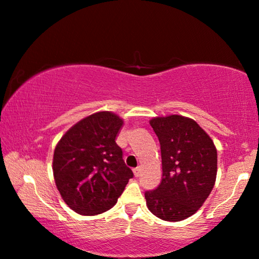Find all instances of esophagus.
Instances as JSON below:
<instances>
[{"label":"esophagus","mask_w":259,"mask_h":259,"mask_svg":"<svg viewBox=\"0 0 259 259\" xmlns=\"http://www.w3.org/2000/svg\"><path fill=\"white\" fill-rule=\"evenodd\" d=\"M133 174L136 177H139L140 174H142V167L138 166V167H136V169H133Z\"/></svg>","instance_id":"obj_1"}]
</instances>
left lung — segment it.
<instances>
[{"label": "left lung", "mask_w": 259, "mask_h": 259, "mask_svg": "<svg viewBox=\"0 0 259 259\" xmlns=\"http://www.w3.org/2000/svg\"><path fill=\"white\" fill-rule=\"evenodd\" d=\"M150 125L160 144L163 177L156 189L145 193L147 208L162 220H184L196 213L213 189L217 149L189 117L158 116Z\"/></svg>", "instance_id": "1"}]
</instances>
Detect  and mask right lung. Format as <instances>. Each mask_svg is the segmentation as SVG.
<instances>
[{"instance_id": "right-lung-1", "label": "right lung", "mask_w": 259, "mask_h": 259, "mask_svg": "<svg viewBox=\"0 0 259 259\" xmlns=\"http://www.w3.org/2000/svg\"><path fill=\"white\" fill-rule=\"evenodd\" d=\"M122 119L99 112L73 125L57 144L53 176L64 202L82 215H96L116 203L133 172L115 143Z\"/></svg>"}]
</instances>
